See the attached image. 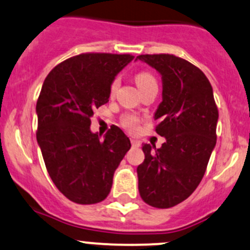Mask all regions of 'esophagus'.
I'll return each mask as SVG.
<instances>
[{
	"label": "esophagus",
	"instance_id": "1",
	"mask_svg": "<svg viewBox=\"0 0 250 250\" xmlns=\"http://www.w3.org/2000/svg\"><path fill=\"white\" fill-rule=\"evenodd\" d=\"M131 144H132L133 146H141V143H139V141H137V139H131Z\"/></svg>",
	"mask_w": 250,
	"mask_h": 250
}]
</instances>
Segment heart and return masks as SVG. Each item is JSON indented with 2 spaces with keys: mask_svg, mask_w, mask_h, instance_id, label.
Here are the masks:
<instances>
[{
  "mask_svg": "<svg viewBox=\"0 0 250 250\" xmlns=\"http://www.w3.org/2000/svg\"><path fill=\"white\" fill-rule=\"evenodd\" d=\"M135 81L139 89H143V88L147 87V85L155 84V83H156V79H155V76L150 71H139L135 76ZM118 87H119V79H114L111 83V87H109V93H111V95H113V94L117 92ZM139 122H141V120H139V118L137 117V115L125 114L123 115L122 122L120 123H122V125L124 126L125 128H127V130H135L137 126H138Z\"/></svg>",
  "mask_w": 250,
  "mask_h": 250,
  "instance_id": "1",
  "label": "heart"
}]
</instances>
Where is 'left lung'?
<instances>
[{
	"label": "left lung",
	"mask_w": 250,
	"mask_h": 250,
	"mask_svg": "<svg viewBox=\"0 0 250 250\" xmlns=\"http://www.w3.org/2000/svg\"><path fill=\"white\" fill-rule=\"evenodd\" d=\"M162 75V103L155 131L166 137L160 149L144 144L138 166V189L147 205L169 208L189 197L200 184L217 142L218 108L203 71L168 53L141 55Z\"/></svg>",
	"instance_id": "1"
}]
</instances>
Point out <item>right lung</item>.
Returning a JSON list of instances; mask_svg holds the SVG:
<instances>
[{
    "mask_svg": "<svg viewBox=\"0 0 250 250\" xmlns=\"http://www.w3.org/2000/svg\"><path fill=\"white\" fill-rule=\"evenodd\" d=\"M132 60L128 53H81L56 65L42 83L37 141L53 184L76 204L106 199L115 169L131 147L117 126L104 141L89 126L94 111L108 103L115 75Z\"/></svg>",
    "mask_w": 250,
    "mask_h": 250,
    "instance_id": "right-lung-1",
    "label": "right lung"
}]
</instances>
